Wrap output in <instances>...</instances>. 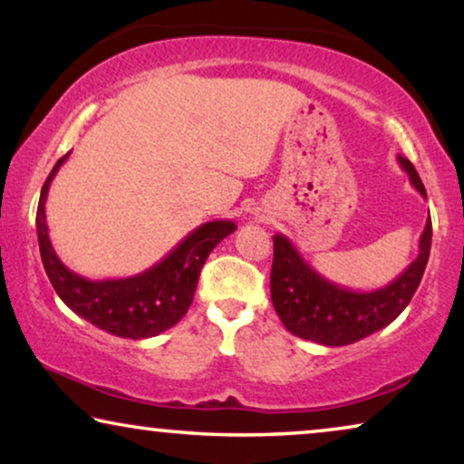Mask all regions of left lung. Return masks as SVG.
<instances>
[{
  "instance_id": "obj_1",
  "label": "left lung",
  "mask_w": 464,
  "mask_h": 464,
  "mask_svg": "<svg viewBox=\"0 0 464 464\" xmlns=\"http://www.w3.org/2000/svg\"><path fill=\"white\" fill-rule=\"evenodd\" d=\"M397 160L411 186L427 198L414 164L403 156H397ZM430 237L433 230L427 219L418 243V257L395 281L373 291H354L319 275L285 234H275L270 295L278 319L297 338L323 346L354 344L376 334L395 321L416 294L429 262Z\"/></svg>"
}]
</instances>
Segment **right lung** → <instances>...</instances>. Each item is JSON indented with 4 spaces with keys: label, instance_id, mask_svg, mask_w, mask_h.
<instances>
[{
    "label": "right lung",
    "instance_id": "add662e5",
    "mask_svg": "<svg viewBox=\"0 0 464 464\" xmlns=\"http://www.w3.org/2000/svg\"><path fill=\"white\" fill-rule=\"evenodd\" d=\"M67 158L69 154L63 156L50 170L35 215L42 264L56 295L82 319L120 338L143 340L167 332L188 313L208 253L237 230V224L232 219L207 221L145 272L126 278L91 281L61 262L48 237V189Z\"/></svg>",
    "mask_w": 464,
    "mask_h": 464
}]
</instances>
